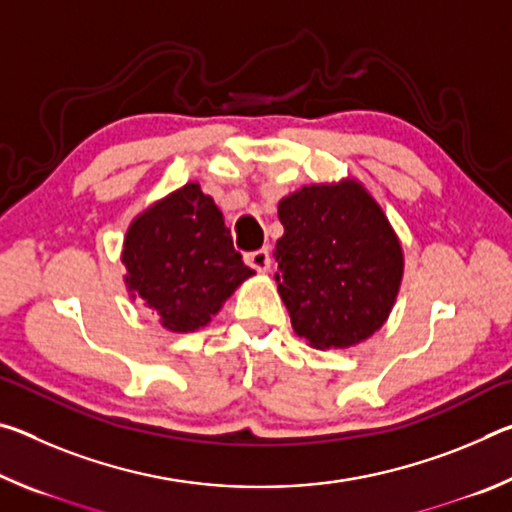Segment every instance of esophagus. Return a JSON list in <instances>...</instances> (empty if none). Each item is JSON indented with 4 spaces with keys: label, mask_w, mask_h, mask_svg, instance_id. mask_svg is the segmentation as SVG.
I'll return each instance as SVG.
<instances>
[{
    "label": "esophagus",
    "mask_w": 512,
    "mask_h": 512,
    "mask_svg": "<svg viewBox=\"0 0 512 512\" xmlns=\"http://www.w3.org/2000/svg\"><path fill=\"white\" fill-rule=\"evenodd\" d=\"M244 262L255 268V271L264 273L268 271V266H271V253H268V248H257V250H250V253L244 255Z\"/></svg>",
    "instance_id": "34e87169"
}]
</instances>
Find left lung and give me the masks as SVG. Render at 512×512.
Returning <instances> with one entry per match:
<instances>
[{
    "mask_svg": "<svg viewBox=\"0 0 512 512\" xmlns=\"http://www.w3.org/2000/svg\"><path fill=\"white\" fill-rule=\"evenodd\" d=\"M277 291L311 348H350L384 325L400 291L402 246L375 198L354 180L282 198Z\"/></svg>",
    "mask_w": 512,
    "mask_h": 512,
    "instance_id": "8db88e82",
    "label": "left lung"
}]
</instances>
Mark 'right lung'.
I'll return each instance as SVG.
<instances>
[{"label": "right lung", "instance_id": "right-lung-1", "mask_svg": "<svg viewBox=\"0 0 512 512\" xmlns=\"http://www.w3.org/2000/svg\"><path fill=\"white\" fill-rule=\"evenodd\" d=\"M121 262L128 291L171 332H194L210 323L232 291L255 273L241 262L221 210L198 183L137 216L126 232Z\"/></svg>", "mask_w": 512, "mask_h": 512}]
</instances>
